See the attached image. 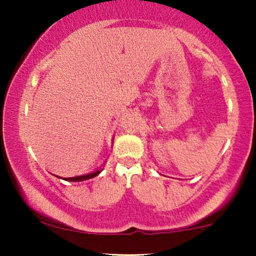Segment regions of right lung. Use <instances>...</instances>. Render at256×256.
Returning <instances> with one entry per match:
<instances>
[{"label":"right lung","mask_w":256,"mask_h":256,"mask_svg":"<svg viewBox=\"0 0 256 256\" xmlns=\"http://www.w3.org/2000/svg\"><path fill=\"white\" fill-rule=\"evenodd\" d=\"M100 172H101V170H98V171H96V172L89 173V174H85V176H79V177L66 178V180H70V182H82V180H86V179H90V178H94V177H96V176H98Z\"/></svg>","instance_id":"add662e5"}]
</instances>
